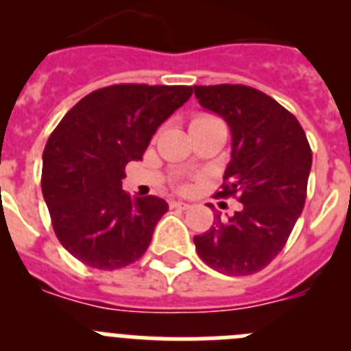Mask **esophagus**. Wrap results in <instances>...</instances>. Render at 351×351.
Returning a JSON list of instances; mask_svg holds the SVG:
<instances>
[{"label": "esophagus", "mask_w": 351, "mask_h": 351, "mask_svg": "<svg viewBox=\"0 0 351 351\" xmlns=\"http://www.w3.org/2000/svg\"><path fill=\"white\" fill-rule=\"evenodd\" d=\"M170 207H173V209L186 210V209H190L191 206L188 202H182V200H173V202H170Z\"/></svg>", "instance_id": "1"}]
</instances>
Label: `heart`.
I'll return each instance as SVG.
<instances>
[{
	"label": "heart",
	"instance_id": "b5f03b06",
	"mask_svg": "<svg viewBox=\"0 0 351 351\" xmlns=\"http://www.w3.org/2000/svg\"><path fill=\"white\" fill-rule=\"evenodd\" d=\"M209 121H218V119H214V117H210V116H198L197 119H195L193 123H191V126H193V125H200V123H209Z\"/></svg>",
	"mask_w": 351,
	"mask_h": 351
}]
</instances>
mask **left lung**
Segmentation results:
<instances>
[{
  "label": "left lung",
  "instance_id": "left-lung-1",
  "mask_svg": "<svg viewBox=\"0 0 351 351\" xmlns=\"http://www.w3.org/2000/svg\"><path fill=\"white\" fill-rule=\"evenodd\" d=\"M206 110L230 128V161L218 197L237 195L243 209L195 235L198 256L214 271L247 276L283 250L306 202L313 154L295 116L258 89L195 86Z\"/></svg>",
  "mask_w": 351,
  "mask_h": 351
}]
</instances>
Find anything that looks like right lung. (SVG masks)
<instances>
[{"label":"right lung","instance_id":"right-lung-1","mask_svg":"<svg viewBox=\"0 0 351 351\" xmlns=\"http://www.w3.org/2000/svg\"><path fill=\"white\" fill-rule=\"evenodd\" d=\"M191 93L190 86H108L84 96L56 126L43 149L42 193L70 255L104 271L144 255L169 204L130 197L125 167L142 160L161 123Z\"/></svg>","mask_w":351,"mask_h":351}]
</instances>
